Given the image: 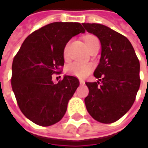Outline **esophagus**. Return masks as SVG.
Listing matches in <instances>:
<instances>
[{
    "label": "esophagus",
    "mask_w": 148,
    "mask_h": 148,
    "mask_svg": "<svg viewBox=\"0 0 148 148\" xmlns=\"http://www.w3.org/2000/svg\"><path fill=\"white\" fill-rule=\"evenodd\" d=\"M80 84H81V85H83V84H85V82H84L83 80H80Z\"/></svg>",
    "instance_id": "obj_1"
}]
</instances>
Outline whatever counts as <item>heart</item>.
Wrapping results in <instances>:
<instances>
[{
	"mask_svg": "<svg viewBox=\"0 0 148 148\" xmlns=\"http://www.w3.org/2000/svg\"><path fill=\"white\" fill-rule=\"evenodd\" d=\"M94 38H97L95 36L92 35H88L85 38L86 43H88L90 41H91ZM66 50L67 47H66L64 50V56H66ZM91 65L89 63H85V62H73L70 64L66 66V71L67 74L74 76V77H79V78H83V77H86L89 73L91 71Z\"/></svg>",
	"mask_w": 148,
	"mask_h": 148,
	"instance_id": "heart-1",
	"label": "heart"
}]
</instances>
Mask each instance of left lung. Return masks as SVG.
<instances>
[{"mask_svg":"<svg viewBox=\"0 0 148 148\" xmlns=\"http://www.w3.org/2000/svg\"><path fill=\"white\" fill-rule=\"evenodd\" d=\"M86 30L101 44L99 65L94 71L95 82H86L85 98L88 113L98 122L119 120L132 107L140 86V63L128 38L100 24L83 23Z\"/></svg>","mask_w":148,"mask_h":148,"instance_id":"8db88e82","label":"left lung"}]
</instances>
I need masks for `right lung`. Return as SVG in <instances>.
Here are the masks:
<instances>
[{
	"instance_id": "obj_1",
	"label": "right lung",
	"mask_w": 148,
	"mask_h": 148,
	"mask_svg": "<svg viewBox=\"0 0 148 148\" xmlns=\"http://www.w3.org/2000/svg\"><path fill=\"white\" fill-rule=\"evenodd\" d=\"M85 29L77 22H54L33 32L22 43L12 63L11 86L21 112L32 122L50 126L64 116L69 99L80 82L64 76L58 83L64 65V49L71 38Z\"/></svg>"
}]
</instances>
